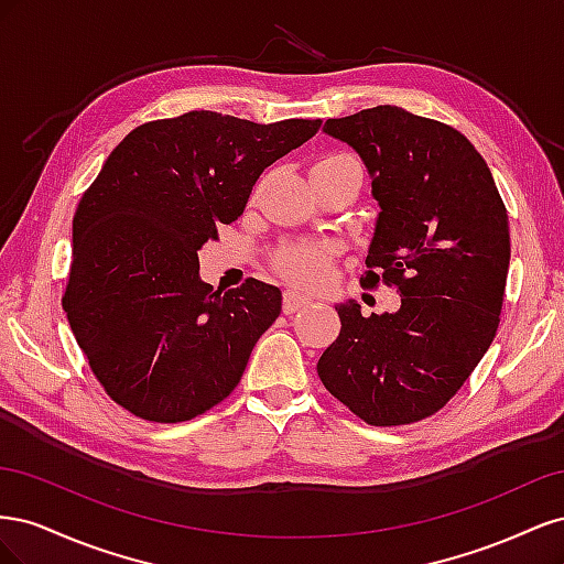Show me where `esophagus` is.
<instances>
[{
  "instance_id": "34e87169",
  "label": "esophagus",
  "mask_w": 564,
  "mask_h": 564,
  "mask_svg": "<svg viewBox=\"0 0 564 564\" xmlns=\"http://www.w3.org/2000/svg\"><path fill=\"white\" fill-rule=\"evenodd\" d=\"M311 301H313L311 296H303V294L294 292V289H286L284 296H282V311L286 315H292V313L305 308V305H311Z\"/></svg>"
}]
</instances>
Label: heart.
Here are the masks:
<instances>
[{
	"instance_id": "heart-1",
	"label": "heart",
	"mask_w": 564,
	"mask_h": 564,
	"mask_svg": "<svg viewBox=\"0 0 564 564\" xmlns=\"http://www.w3.org/2000/svg\"><path fill=\"white\" fill-rule=\"evenodd\" d=\"M348 155H329L319 160L317 164L327 162H348ZM275 265L284 278L292 282L317 286L327 282L332 272V249L329 247H315V245H289L275 253Z\"/></svg>"
}]
</instances>
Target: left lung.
<instances>
[{"mask_svg":"<svg viewBox=\"0 0 564 564\" xmlns=\"http://www.w3.org/2000/svg\"><path fill=\"white\" fill-rule=\"evenodd\" d=\"M357 150L379 218L362 286H395L398 313L336 305L340 332L317 373L369 425H404L445 406L499 329L510 261L506 204L464 133L398 106L327 119Z\"/></svg>","mask_w":564,"mask_h":564,"instance_id":"left-lung-1","label":"left lung"}]
</instances>
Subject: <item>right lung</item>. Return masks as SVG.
<instances>
[{
  "mask_svg": "<svg viewBox=\"0 0 564 564\" xmlns=\"http://www.w3.org/2000/svg\"><path fill=\"white\" fill-rule=\"evenodd\" d=\"M319 119L193 110L135 127L82 195L63 308L89 367L133 416L191 421L240 383L278 319V286L199 280L197 251L247 207L263 169L317 133Z\"/></svg>",
  "mask_w": 564,
  "mask_h": 564,
  "instance_id": "add662e5",
  "label": "right lung"
}]
</instances>
